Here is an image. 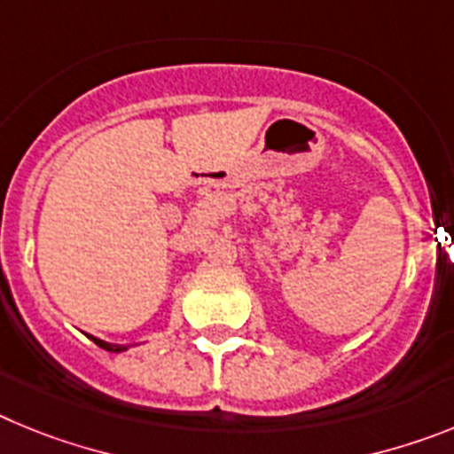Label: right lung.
Returning a JSON list of instances; mask_svg holds the SVG:
<instances>
[{"instance_id":"right-lung-1","label":"right lung","mask_w":454,"mask_h":454,"mask_svg":"<svg viewBox=\"0 0 454 454\" xmlns=\"http://www.w3.org/2000/svg\"><path fill=\"white\" fill-rule=\"evenodd\" d=\"M90 340H95V343H98L99 348H104V350H108V352H122V350H127V346H114V343H106V340L95 339V336H90Z\"/></svg>"}]
</instances>
